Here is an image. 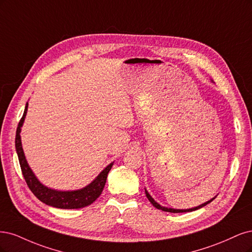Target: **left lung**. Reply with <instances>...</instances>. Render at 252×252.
I'll return each instance as SVG.
<instances>
[{
    "label": "left lung",
    "mask_w": 252,
    "mask_h": 252,
    "mask_svg": "<svg viewBox=\"0 0 252 252\" xmlns=\"http://www.w3.org/2000/svg\"><path fill=\"white\" fill-rule=\"evenodd\" d=\"M145 194H147V197H148V199L150 200V202L152 203V204L155 206L156 208H158V209H161V210H163V212H168V213H174V214H177V213H188V212H193V210H197V209H199V208H201V207H203V206H205V205H207L208 203H210L212 202L214 199H212L210 201H208V202H206V203H203L202 205H200V206H197V207H194V208H190V209H173V208H166V207H163V206H161V205H159L157 202H155V200H154L151 196H150V193L145 190Z\"/></svg>",
    "instance_id": "obj_1"
}]
</instances>
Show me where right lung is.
<instances>
[{"label":"right lung","instance_id":"1","mask_svg":"<svg viewBox=\"0 0 252 252\" xmlns=\"http://www.w3.org/2000/svg\"><path fill=\"white\" fill-rule=\"evenodd\" d=\"M27 109L28 103H26L25 111H24L23 117L21 118L17 128V135H15V149H17L22 174L28 185L29 189L39 201H42L45 204L53 207L63 209H74L83 208L92 204V203L101 194L105 181H107L108 174L110 172V169L112 168L113 163L105 167L91 184H89L83 189L74 191H58L48 189L43 184H40L39 181L35 178L34 174L32 173L30 167L28 166L25 156H24V152L21 143V127L23 126L24 119H25Z\"/></svg>","mask_w":252,"mask_h":252}]
</instances>
